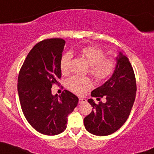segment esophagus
Segmentation results:
<instances>
[{"label":"esophagus","mask_w":154,"mask_h":154,"mask_svg":"<svg viewBox=\"0 0 154 154\" xmlns=\"http://www.w3.org/2000/svg\"><path fill=\"white\" fill-rule=\"evenodd\" d=\"M85 102H87V100H86L85 99H83V98H79V103H80V104Z\"/></svg>","instance_id":"1"}]
</instances>
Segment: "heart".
Wrapping results in <instances>:
<instances>
[{
	"label": "heart",
	"instance_id": "b5f03b06",
	"mask_svg": "<svg viewBox=\"0 0 154 154\" xmlns=\"http://www.w3.org/2000/svg\"><path fill=\"white\" fill-rule=\"evenodd\" d=\"M80 54L85 58L90 68L89 72L96 80H104L107 79L116 68V61L112 58H104L102 50L96 47H87L80 50ZM72 58L71 52H66L60 59V67L63 73L67 72ZM67 88L74 94L82 95L92 87V82L88 77L72 76L66 82Z\"/></svg>",
	"mask_w": 154,
	"mask_h": 154
}]
</instances>
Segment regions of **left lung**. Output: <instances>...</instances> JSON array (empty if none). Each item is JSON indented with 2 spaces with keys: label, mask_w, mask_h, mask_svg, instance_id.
<instances>
[{
  "label": "left lung",
  "mask_w": 154,
  "mask_h": 154,
  "mask_svg": "<svg viewBox=\"0 0 154 154\" xmlns=\"http://www.w3.org/2000/svg\"><path fill=\"white\" fill-rule=\"evenodd\" d=\"M112 76L91 94L99 99L104 96L107 102L96 104L94 99L88 100L94 110L84 118V125L88 131L97 136L111 134L119 129L129 118L135 100L136 80L129 58L118 52Z\"/></svg>",
  "instance_id": "8db88e82"
}]
</instances>
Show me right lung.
I'll use <instances>...</instances> for the list:
<instances>
[{
	"instance_id": "1",
	"label": "right lung",
	"mask_w": 154,
	"mask_h": 154,
	"mask_svg": "<svg viewBox=\"0 0 154 154\" xmlns=\"http://www.w3.org/2000/svg\"><path fill=\"white\" fill-rule=\"evenodd\" d=\"M66 42L50 38L36 44L27 55L18 77L17 91L22 110L37 131L56 135L66 128L68 116L78 104V98L65 90L52 95L53 83L61 77L60 63Z\"/></svg>"
}]
</instances>
